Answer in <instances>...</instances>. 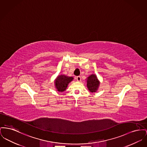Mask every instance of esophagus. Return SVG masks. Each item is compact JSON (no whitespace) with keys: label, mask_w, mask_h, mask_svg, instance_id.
Returning <instances> with one entry per match:
<instances>
[{"label":"esophagus","mask_w":147,"mask_h":147,"mask_svg":"<svg viewBox=\"0 0 147 147\" xmlns=\"http://www.w3.org/2000/svg\"><path fill=\"white\" fill-rule=\"evenodd\" d=\"M77 80L78 81V82H80V80H81V77H80V76H78V77H77Z\"/></svg>","instance_id":"obj_1"}]
</instances>
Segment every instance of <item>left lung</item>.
Returning a JSON list of instances; mask_svg holds the SVG:
<instances>
[{
  "label": "left lung",
  "instance_id": "left-lung-1",
  "mask_svg": "<svg viewBox=\"0 0 147 147\" xmlns=\"http://www.w3.org/2000/svg\"><path fill=\"white\" fill-rule=\"evenodd\" d=\"M100 85V81L96 75L92 74L86 78V86L89 91L91 93H95Z\"/></svg>",
  "mask_w": 147,
  "mask_h": 147
}]
</instances>
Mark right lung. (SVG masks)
<instances>
[{
  "mask_svg": "<svg viewBox=\"0 0 147 147\" xmlns=\"http://www.w3.org/2000/svg\"><path fill=\"white\" fill-rule=\"evenodd\" d=\"M73 79V77H69L64 74L59 75L54 80V86L59 92H63Z\"/></svg>",
  "mask_w": 147,
  "mask_h": 147,
  "instance_id": "add662e5",
  "label": "right lung"
}]
</instances>
